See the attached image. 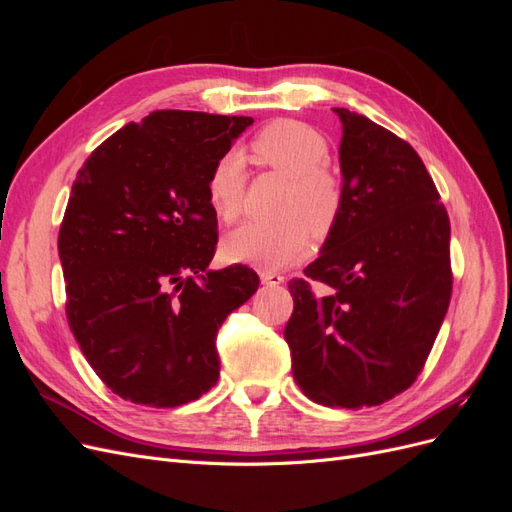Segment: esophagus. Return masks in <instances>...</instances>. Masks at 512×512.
Wrapping results in <instances>:
<instances>
[{"label": "esophagus", "instance_id": "1", "mask_svg": "<svg viewBox=\"0 0 512 512\" xmlns=\"http://www.w3.org/2000/svg\"><path fill=\"white\" fill-rule=\"evenodd\" d=\"M260 282L267 286H280L284 284V275L273 273V271H260Z\"/></svg>", "mask_w": 512, "mask_h": 512}]
</instances>
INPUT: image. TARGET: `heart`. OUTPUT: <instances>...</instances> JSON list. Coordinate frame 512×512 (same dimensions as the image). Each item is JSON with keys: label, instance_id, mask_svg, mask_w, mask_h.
<instances>
[{"label": "heart", "instance_id": "obj_1", "mask_svg": "<svg viewBox=\"0 0 512 512\" xmlns=\"http://www.w3.org/2000/svg\"><path fill=\"white\" fill-rule=\"evenodd\" d=\"M252 158L288 177L277 203L275 222H250L222 239V258L245 262L265 271L282 269L305 256L318 239L329 237L342 222L346 207L344 181L329 168V143L322 132L303 121L277 119L267 123L250 143ZM245 166L239 153L213 164L205 181L211 211L226 224L239 220L245 203Z\"/></svg>", "mask_w": 512, "mask_h": 512}]
</instances>
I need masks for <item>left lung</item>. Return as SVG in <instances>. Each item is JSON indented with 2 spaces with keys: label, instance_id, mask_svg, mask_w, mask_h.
Returning <instances> with one entry per match:
<instances>
[{
  "label": "left lung",
  "instance_id": "obj_1",
  "mask_svg": "<svg viewBox=\"0 0 512 512\" xmlns=\"http://www.w3.org/2000/svg\"><path fill=\"white\" fill-rule=\"evenodd\" d=\"M346 207L284 329L292 376L316 404L380 406L421 374L453 292L451 222L418 153L371 119L335 108ZM320 281L332 288L318 298Z\"/></svg>",
  "mask_w": 512,
  "mask_h": 512
}]
</instances>
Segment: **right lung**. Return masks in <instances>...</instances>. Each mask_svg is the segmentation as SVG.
I'll use <instances>...</instances> for the list:
<instances>
[{"label":"right lung","mask_w":512,"mask_h":512,"mask_svg":"<svg viewBox=\"0 0 512 512\" xmlns=\"http://www.w3.org/2000/svg\"><path fill=\"white\" fill-rule=\"evenodd\" d=\"M252 117L156 111L94 149L59 228L66 316L121 399L175 408L220 378L222 322L258 290L245 265L209 271L218 215L205 181Z\"/></svg>","instance_id":"add662e5"}]
</instances>
